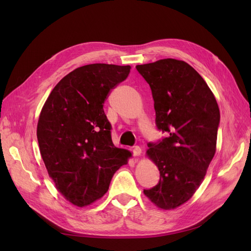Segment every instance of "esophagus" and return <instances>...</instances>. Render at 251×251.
I'll use <instances>...</instances> for the list:
<instances>
[{"instance_id":"34e87169","label":"esophagus","mask_w":251,"mask_h":251,"mask_svg":"<svg viewBox=\"0 0 251 251\" xmlns=\"http://www.w3.org/2000/svg\"><path fill=\"white\" fill-rule=\"evenodd\" d=\"M141 153H142V151H141V149L139 147H135L133 149V155L135 157H139L141 155Z\"/></svg>"}]
</instances>
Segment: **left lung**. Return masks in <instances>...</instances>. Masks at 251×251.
<instances>
[{
    "instance_id": "8db88e82",
    "label": "left lung",
    "mask_w": 251,
    "mask_h": 251,
    "mask_svg": "<svg viewBox=\"0 0 251 251\" xmlns=\"http://www.w3.org/2000/svg\"><path fill=\"white\" fill-rule=\"evenodd\" d=\"M136 69L151 87L157 127L168 133L148 144L160 180L143 194L157 207L175 209L194 196L216 154L219 105L206 81L183 60L159 59Z\"/></svg>"
}]
</instances>
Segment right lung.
<instances>
[{
	"label": "right lung",
	"mask_w": 251,
	"mask_h": 251,
	"mask_svg": "<svg viewBox=\"0 0 251 251\" xmlns=\"http://www.w3.org/2000/svg\"><path fill=\"white\" fill-rule=\"evenodd\" d=\"M131 66L90 64L67 74L45 101L36 136L49 177L75 206L108 192L113 175L127 164L130 151L114 146L103 103Z\"/></svg>",
	"instance_id": "right-lung-1"
}]
</instances>
